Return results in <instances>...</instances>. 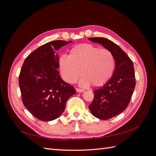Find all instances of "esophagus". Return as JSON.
<instances>
[{"label": "esophagus", "mask_w": 156, "mask_h": 156, "mask_svg": "<svg viewBox=\"0 0 156 156\" xmlns=\"http://www.w3.org/2000/svg\"><path fill=\"white\" fill-rule=\"evenodd\" d=\"M76 90L77 92H83L84 91V89H81V88H76Z\"/></svg>", "instance_id": "1"}]
</instances>
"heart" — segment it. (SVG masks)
<instances>
[{"label":"heart","instance_id":"b5f03b06","mask_svg":"<svg viewBox=\"0 0 156 156\" xmlns=\"http://www.w3.org/2000/svg\"><path fill=\"white\" fill-rule=\"evenodd\" d=\"M58 68L62 78L68 83H75L82 74L80 85L91 84L100 87L107 84L113 75L115 59L107 49L81 44L69 49L68 56L59 57Z\"/></svg>","mask_w":156,"mask_h":156}]
</instances>
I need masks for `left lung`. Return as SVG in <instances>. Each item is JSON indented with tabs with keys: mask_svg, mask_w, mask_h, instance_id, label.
<instances>
[{
	"mask_svg": "<svg viewBox=\"0 0 156 156\" xmlns=\"http://www.w3.org/2000/svg\"><path fill=\"white\" fill-rule=\"evenodd\" d=\"M90 41L110 50L115 59V69L111 80L94 90V97L88 106L92 115L102 120L114 117L127 108L135 87L133 62L114 42L104 37H90Z\"/></svg>",
	"mask_w": 156,
	"mask_h": 156,
	"instance_id": "obj_1",
	"label": "left lung"
}]
</instances>
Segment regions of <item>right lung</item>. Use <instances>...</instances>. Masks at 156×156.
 Masks as SVG:
<instances>
[{"mask_svg": "<svg viewBox=\"0 0 156 156\" xmlns=\"http://www.w3.org/2000/svg\"><path fill=\"white\" fill-rule=\"evenodd\" d=\"M72 41L56 40L36 49L25 59L20 72L19 84L23 103L39 120L58 118L74 88L62 80L58 70L57 51Z\"/></svg>", "mask_w": 156, "mask_h": 156, "instance_id": "right-lung-1", "label": "right lung"}]
</instances>
